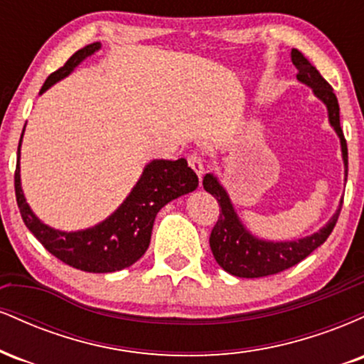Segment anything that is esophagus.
Wrapping results in <instances>:
<instances>
[{
	"instance_id": "1",
	"label": "esophagus",
	"mask_w": 364,
	"mask_h": 364,
	"mask_svg": "<svg viewBox=\"0 0 364 364\" xmlns=\"http://www.w3.org/2000/svg\"><path fill=\"white\" fill-rule=\"evenodd\" d=\"M188 164H190V168L193 169L196 174H198V178L202 179V176H203V161H202V157H200L198 154H190V156H188Z\"/></svg>"
}]
</instances>
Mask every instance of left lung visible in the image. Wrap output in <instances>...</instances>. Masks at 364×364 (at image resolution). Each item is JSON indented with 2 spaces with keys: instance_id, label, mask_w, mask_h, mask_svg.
<instances>
[{
  "instance_id": "obj_1",
  "label": "left lung",
  "mask_w": 364,
  "mask_h": 364,
  "mask_svg": "<svg viewBox=\"0 0 364 364\" xmlns=\"http://www.w3.org/2000/svg\"><path fill=\"white\" fill-rule=\"evenodd\" d=\"M292 65L298 70V80L310 85L316 97L325 102L328 109V121L333 129L337 132L341 139L342 159L346 166V176H348V144H346L344 133L341 128L339 119V102H337L336 94H333L330 83L321 77L318 70L304 58V54L298 49H292L291 53ZM203 188L217 198L220 207L219 219L210 232V250L214 253L215 262L220 267L236 277L245 279H257L267 277L282 272V270L291 269L296 263H299L308 257L311 252H315L320 245L327 241V237L336 228L337 219H339L342 202L332 219L325 224L315 235L303 237L298 241H286V243H272V241L257 240L250 235L237 219V214L232 208L231 200L215 176L207 174L203 178Z\"/></svg>"
}]
</instances>
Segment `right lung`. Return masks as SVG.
I'll return each instance as SVG.
<instances>
[{
    "label": "right lung",
    "instance_id": "add662e5",
    "mask_svg": "<svg viewBox=\"0 0 364 364\" xmlns=\"http://www.w3.org/2000/svg\"><path fill=\"white\" fill-rule=\"evenodd\" d=\"M99 48L101 44L92 43L78 49L61 68L49 75L41 89V94L48 90L53 83L72 73L78 63L94 54ZM20 144H22V136H20ZM20 144L15 169V196L20 215L28 231L41 241V245L49 253L66 265L83 270V272L107 274L133 265L147 252L157 212L171 200L190 193L198 186V176L193 169L188 168L185 159L152 161L144 169V174L132 193L109 219L85 231L63 232L41 223L31 210L28 203L25 202L22 186H20Z\"/></svg>",
    "mask_w": 364,
    "mask_h": 364
}]
</instances>
